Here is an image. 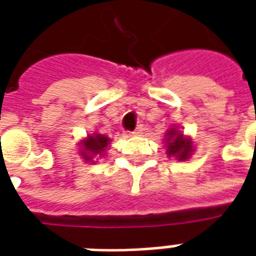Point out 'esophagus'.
Segmentation results:
<instances>
[{"label":"esophagus","instance_id":"1","mask_svg":"<svg viewBox=\"0 0 256 256\" xmlns=\"http://www.w3.org/2000/svg\"><path fill=\"white\" fill-rule=\"evenodd\" d=\"M142 130H144V128H142V126H141V124H140L138 128H136V130H134L133 133V136H141V134H142Z\"/></svg>","mask_w":256,"mask_h":256}]
</instances>
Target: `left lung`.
Listing matches in <instances>:
<instances>
[{
  "instance_id": "8db88e82",
  "label": "left lung",
  "mask_w": 256,
  "mask_h": 256,
  "mask_svg": "<svg viewBox=\"0 0 256 256\" xmlns=\"http://www.w3.org/2000/svg\"><path fill=\"white\" fill-rule=\"evenodd\" d=\"M166 154L178 160H186L193 152V142L189 137H185L180 130L170 128L166 137Z\"/></svg>"
}]
</instances>
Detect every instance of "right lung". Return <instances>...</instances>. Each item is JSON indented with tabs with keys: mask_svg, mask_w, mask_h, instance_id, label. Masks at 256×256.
<instances>
[{
	"mask_svg": "<svg viewBox=\"0 0 256 256\" xmlns=\"http://www.w3.org/2000/svg\"><path fill=\"white\" fill-rule=\"evenodd\" d=\"M82 158L84 160L92 162L94 156H101L104 155L106 152V148L110 144V138L102 136V134H94V136H89L88 138H84L82 142Z\"/></svg>",
	"mask_w": 256,
	"mask_h": 256,
	"instance_id": "add662e5",
	"label": "right lung"
}]
</instances>
